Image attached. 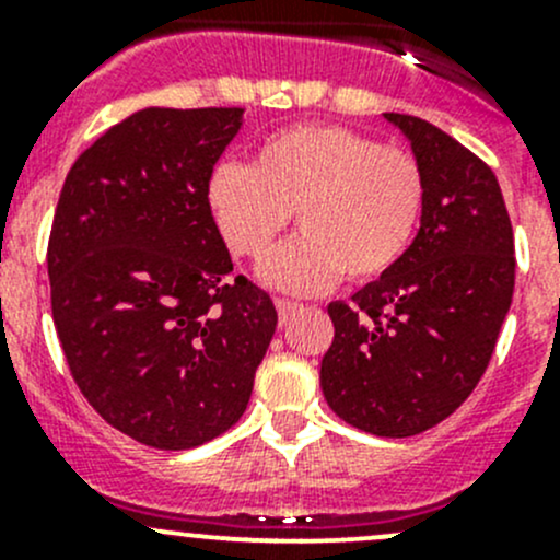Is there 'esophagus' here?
<instances>
[{
  "label": "esophagus",
  "mask_w": 560,
  "mask_h": 560,
  "mask_svg": "<svg viewBox=\"0 0 560 560\" xmlns=\"http://www.w3.org/2000/svg\"><path fill=\"white\" fill-rule=\"evenodd\" d=\"M298 308H301V303H292V301H284V298H276V312H279L281 325H284V322L290 319V316L295 314Z\"/></svg>",
  "instance_id": "34e87169"
}]
</instances>
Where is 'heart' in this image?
Returning <instances> with one entry per match:
<instances>
[{
	"mask_svg": "<svg viewBox=\"0 0 560 560\" xmlns=\"http://www.w3.org/2000/svg\"><path fill=\"white\" fill-rule=\"evenodd\" d=\"M422 200L409 151L332 124L281 129L252 167L222 162L208 178L213 222L238 257L259 262L295 213L301 233L262 265V279L303 295L341 273L349 281L387 273L415 235Z\"/></svg>",
	"mask_w": 560,
	"mask_h": 560,
	"instance_id": "1",
	"label": "heart"
}]
</instances>
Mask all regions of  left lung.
Returning <instances> with one entry per match:
<instances>
[{"mask_svg":"<svg viewBox=\"0 0 560 560\" xmlns=\"http://www.w3.org/2000/svg\"><path fill=\"white\" fill-rule=\"evenodd\" d=\"M385 118L420 165V230L387 273L327 306L336 336L319 385L343 422L404 439L447 420L482 380L512 306L515 238L479 156L422 118Z\"/></svg>","mask_w":560,"mask_h":560,"instance_id":"1","label":"left lung"}]
</instances>
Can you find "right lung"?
<instances>
[{"label": "right lung", "mask_w": 560, "mask_h": 560, "mask_svg": "<svg viewBox=\"0 0 560 560\" xmlns=\"http://www.w3.org/2000/svg\"><path fill=\"white\" fill-rule=\"evenodd\" d=\"M244 107H145L67 173L48 241L50 312L67 365L105 422L191 450L246 411L276 330L208 208V178Z\"/></svg>", "instance_id": "1"}]
</instances>
